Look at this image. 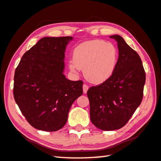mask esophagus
Listing matches in <instances>:
<instances>
[{
    "instance_id": "34e87169",
    "label": "esophagus",
    "mask_w": 161,
    "mask_h": 161,
    "mask_svg": "<svg viewBox=\"0 0 161 161\" xmlns=\"http://www.w3.org/2000/svg\"><path fill=\"white\" fill-rule=\"evenodd\" d=\"M88 89V86L87 84H84L83 85V91H84V93H86Z\"/></svg>"
}]
</instances>
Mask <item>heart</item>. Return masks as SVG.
<instances>
[{"instance_id":"b5f03b06","label":"heart","mask_w":161,"mask_h":161,"mask_svg":"<svg viewBox=\"0 0 161 161\" xmlns=\"http://www.w3.org/2000/svg\"><path fill=\"white\" fill-rule=\"evenodd\" d=\"M118 59V50L114 45L103 40H91L75 47L73 61L69 62V68L73 72L84 69L88 81L101 84L114 74Z\"/></svg>"}]
</instances>
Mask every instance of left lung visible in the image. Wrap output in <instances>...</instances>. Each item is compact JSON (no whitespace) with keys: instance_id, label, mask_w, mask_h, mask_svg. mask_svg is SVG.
Here are the masks:
<instances>
[{"instance_id":"obj_1","label":"left lung","mask_w":161,"mask_h":161,"mask_svg":"<svg viewBox=\"0 0 161 161\" xmlns=\"http://www.w3.org/2000/svg\"><path fill=\"white\" fill-rule=\"evenodd\" d=\"M119 56L112 76L87 91L90 118L97 128L112 131L123 127L141 104L146 76L138 54L124 39L113 35Z\"/></svg>"}]
</instances>
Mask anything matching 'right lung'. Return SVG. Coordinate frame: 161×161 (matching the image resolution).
Wrapping results in <instances>:
<instances>
[{
  "mask_svg": "<svg viewBox=\"0 0 161 161\" xmlns=\"http://www.w3.org/2000/svg\"><path fill=\"white\" fill-rule=\"evenodd\" d=\"M71 36L44 37L23 54L14 77V97L29 124L55 131L66 125L83 81L63 74L65 50Z\"/></svg>",
  "mask_w": 161,
  "mask_h": 161,
  "instance_id": "right-lung-1",
  "label": "right lung"
}]
</instances>
